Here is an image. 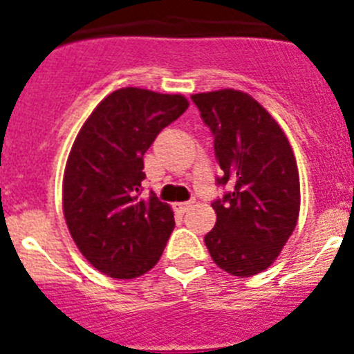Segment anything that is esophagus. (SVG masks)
<instances>
[{"instance_id": "esophagus-1", "label": "esophagus", "mask_w": 354, "mask_h": 354, "mask_svg": "<svg viewBox=\"0 0 354 354\" xmlns=\"http://www.w3.org/2000/svg\"><path fill=\"white\" fill-rule=\"evenodd\" d=\"M192 205H193V202H179V204H175V209H177L179 212H186L187 209L192 207Z\"/></svg>"}]
</instances>
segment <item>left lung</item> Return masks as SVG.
<instances>
[{"label": "left lung", "instance_id": "8db88e82", "mask_svg": "<svg viewBox=\"0 0 354 354\" xmlns=\"http://www.w3.org/2000/svg\"><path fill=\"white\" fill-rule=\"evenodd\" d=\"M193 102L214 138L228 186L212 209L216 225L204 237L212 261L234 277L268 270L298 223L299 175L289 140L252 95L239 90L195 93Z\"/></svg>", "mask_w": 354, "mask_h": 354}]
</instances>
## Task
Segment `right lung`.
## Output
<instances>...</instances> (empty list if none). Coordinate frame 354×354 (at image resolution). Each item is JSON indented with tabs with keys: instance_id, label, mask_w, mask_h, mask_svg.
I'll return each mask as SVG.
<instances>
[{
	"instance_id": "add662e5",
	"label": "right lung",
	"mask_w": 354,
	"mask_h": 354,
	"mask_svg": "<svg viewBox=\"0 0 354 354\" xmlns=\"http://www.w3.org/2000/svg\"><path fill=\"white\" fill-rule=\"evenodd\" d=\"M189 106L186 97L115 90L92 111L72 145L64 175V214L83 257L111 278L156 266L175 227L154 192L142 198L143 154Z\"/></svg>"
}]
</instances>
